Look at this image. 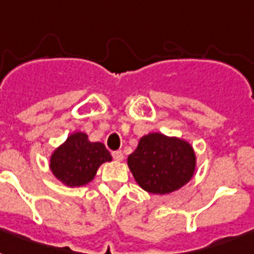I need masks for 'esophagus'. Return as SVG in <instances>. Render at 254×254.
I'll list each match as a JSON object with an SVG mask.
<instances>
[{
	"label": "esophagus",
	"mask_w": 254,
	"mask_h": 254,
	"mask_svg": "<svg viewBox=\"0 0 254 254\" xmlns=\"http://www.w3.org/2000/svg\"><path fill=\"white\" fill-rule=\"evenodd\" d=\"M112 155H113V158H115L117 162H121V161L124 159V154H123V151H121V150L113 151V154H112Z\"/></svg>",
	"instance_id": "esophagus-1"
}]
</instances>
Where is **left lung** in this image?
I'll return each mask as SVG.
<instances>
[{
	"label": "left lung",
	"instance_id": "obj_1",
	"mask_svg": "<svg viewBox=\"0 0 254 254\" xmlns=\"http://www.w3.org/2000/svg\"><path fill=\"white\" fill-rule=\"evenodd\" d=\"M127 166L141 189L166 195L192 179L196 154L189 141L154 131L139 138L138 146L127 157Z\"/></svg>",
	"mask_w": 254,
	"mask_h": 254
}]
</instances>
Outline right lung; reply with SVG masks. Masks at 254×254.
<instances>
[{"instance_id":"add662e5","label":"right lung","mask_w":254,"mask_h":254,"mask_svg":"<svg viewBox=\"0 0 254 254\" xmlns=\"http://www.w3.org/2000/svg\"><path fill=\"white\" fill-rule=\"evenodd\" d=\"M111 153L101 142H92L87 133L75 131L50 155L49 166L67 187H81L93 181L99 167L111 162Z\"/></svg>"}]
</instances>
